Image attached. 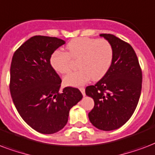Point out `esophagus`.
Returning a JSON list of instances; mask_svg holds the SVG:
<instances>
[{"mask_svg":"<svg viewBox=\"0 0 155 155\" xmlns=\"http://www.w3.org/2000/svg\"><path fill=\"white\" fill-rule=\"evenodd\" d=\"M79 90H80V91L81 92V94H83V96H85V95H86V93H85V88H84V87H80Z\"/></svg>","mask_w":155,"mask_h":155,"instance_id":"34e87169","label":"esophagus"}]
</instances>
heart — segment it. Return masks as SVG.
<instances>
[{
  "mask_svg": "<svg viewBox=\"0 0 155 155\" xmlns=\"http://www.w3.org/2000/svg\"><path fill=\"white\" fill-rule=\"evenodd\" d=\"M67 52L56 50L51 55L50 64L59 74L70 70L71 61L78 60L79 70L64 78V83L69 86H81L91 80L98 81L108 72L113 60V49L104 39L79 37L69 41Z\"/></svg>",
  "mask_w": 155,
  "mask_h": 155,
  "instance_id": "obj_1",
  "label": "heart"
}]
</instances>
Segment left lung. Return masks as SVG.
I'll list each match as a JSON object with an SVG mask.
<instances>
[{"label": "left lung", "mask_w": 155, "mask_h": 155, "mask_svg": "<svg viewBox=\"0 0 155 155\" xmlns=\"http://www.w3.org/2000/svg\"><path fill=\"white\" fill-rule=\"evenodd\" d=\"M100 36L111 44L113 60L105 76L86 88V94L94 102L88 116L97 129L111 131L124 125L134 114L141 95L142 73L130 44L113 35Z\"/></svg>", "instance_id": "1"}]
</instances>
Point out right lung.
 Returning <instances> with one entry per match:
<instances>
[{
  "mask_svg": "<svg viewBox=\"0 0 155 155\" xmlns=\"http://www.w3.org/2000/svg\"><path fill=\"white\" fill-rule=\"evenodd\" d=\"M65 44L56 37L35 35L14 52L10 66L9 90L17 111L28 125L52 134L68 122L69 110L82 99L81 91L65 87L50 64L51 55Z\"/></svg>",
  "mask_w": 155,
  "mask_h": 155,
  "instance_id": "right-lung-1",
  "label": "right lung"
}]
</instances>
